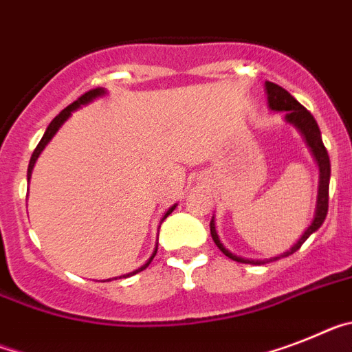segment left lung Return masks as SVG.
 <instances>
[{"label": "left lung", "instance_id": "1", "mask_svg": "<svg viewBox=\"0 0 352 352\" xmlns=\"http://www.w3.org/2000/svg\"><path fill=\"white\" fill-rule=\"evenodd\" d=\"M265 91H267V102L269 108L273 111H285V120L289 124L296 125L299 129V133L303 134V138L307 140V145L310 146L311 154L316 157L317 166H319V193H317V207L316 214H314V219H311L310 227L303 232V235L299 237L298 243L292 246L290 250H287L282 255L273 256V258H265V261H252V258H243V256L234 255L232 252H228L225 246L219 241L218 234H216V227H214V219H210V235H212V241L216 243L219 250H221L228 258L235 262H243V264H267V262H274L282 256H289L294 252H298L301 248V244L310 237L314 232H317L320 228V225L326 219V214H328V200H329V173H331V164H329V155L326 146H324L322 138H320L319 125H317L316 118L308 111L305 106L298 102L294 97L290 96L285 88H282L280 85H274L271 81H265Z\"/></svg>", "mask_w": 352, "mask_h": 352}]
</instances>
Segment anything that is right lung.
Instances as JSON below:
<instances>
[{"label": "right lung", "instance_id": "add662e5", "mask_svg": "<svg viewBox=\"0 0 352 352\" xmlns=\"http://www.w3.org/2000/svg\"><path fill=\"white\" fill-rule=\"evenodd\" d=\"M104 94H106V90H104V88H94V90H90V91H87V94H83V96L79 97L78 100H74V102L70 104V106H67L65 109H62V111H60V115H56V117L53 118V122H51V124L47 125V129H45L44 136H42V140H41V142H38V145H36V148H35V151H33L32 159H30V166H28V182H30V177H32V170H33V166H35V161H36V159H38V155L42 154V151H44V148H45V145H47V143L51 142V138H53L54 134H56V131L60 129V127H62L63 122H65L67 118H69L70 115H72V111H74V109H78V108H81V106H85V104L91 102V100L97 99V97H100V96H104ZM175 207H177V204H175V206L170 207V209H168L166 212H164V216H163V219H161V221H164V219H166L168 216H170V214L173 212V209H175ZM155 253H157V246H155V250H154V253H152L151 258H148V261H146L145 264L142 265V267L136 269V271H133V273L124 274V278L133 276V274L140 273V271H143V269L148 267V264H151V262H152V258H154V256H155Z\"/></svg>", "mask_w": 352, "mask_h": 352}]
</instances>
